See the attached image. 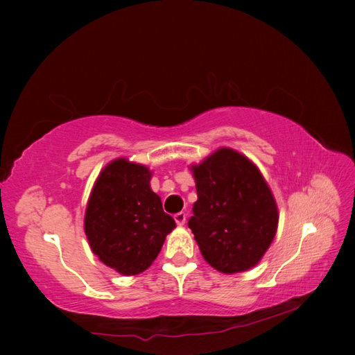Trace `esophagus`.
I'll use <instances>...</instances> for the list:
<instances>
[{"label":"esophagus","instance_id":"1","mask_svg":"<svg viewBox=\"0 0 355 355\" xmlns=\"http://www.w3.org/2000/svg\"><path fill=\"white\" fill-rule=\"evenodd\" d=\"M173 220H175V223L178 225H183L186 223V214L184 212H178V214H175V216H173Z\"/></svg>","mask_w":355,"mask_h":355}]
</instances>
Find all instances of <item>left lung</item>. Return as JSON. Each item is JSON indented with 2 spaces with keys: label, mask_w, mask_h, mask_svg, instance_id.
I'll return each instance as SVG.
<instances>
[{
  "label": "left lung",
  "mask_w": 355,
  "mask_h": 355,
  "mask_svg": "<svg viewBox=\"0 0 355 355\" xmlns=\"http://www.w3.org/2000/svg\"><path fill=\"white\" fill-rule=\"evenodd\" d=\"M191 169L198 200L187 225L202 258L225 275L254 267L275 239L279 221L262 173L230 148H220Z\"/></svg>",
  "instance_id": "left-lung-1"
}]
</instances>
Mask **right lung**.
<instances>
[{
  "label": "right lung",
  "mask_w": 355,
  "mask_h": 355,
  "mask_svg": "<svg viewBox=\"0 0 355 355\" xmlns=\"http://www.w3.org/2000/svg\"><path fill=\"white\" fill-rule=\"evenodd\" d=\"M146 166L117 158L97 177L89 195L84 229L89 247L117 273L145 271L160 253L175 221L149 186Z\"/></svg>",
  "instance_id": "1"
}]
</instances>
